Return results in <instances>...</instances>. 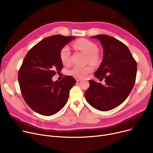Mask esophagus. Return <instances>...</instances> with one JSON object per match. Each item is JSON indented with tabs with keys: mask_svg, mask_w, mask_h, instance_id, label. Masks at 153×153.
I'll list each match as a JSON object with an SVG mask.
<instances>
[{
	"mask_svg": "<svg viewBox=\"0 0 153 153\" xmlns=\"http://www.w3.org/2000/svg\"><path fill=\"white\" fill-rule=\"evenodd\" d=\"M75 79H76V81H81V78H80V77H75Z\"/></svg>",
	"mask_w": 153,
	"mask_h": 153,
	"instance_id": "1",
	"label": "esophagus"
}]
</instances>
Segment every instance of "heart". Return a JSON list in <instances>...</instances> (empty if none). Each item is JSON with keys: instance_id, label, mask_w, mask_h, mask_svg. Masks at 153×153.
Masks as SVG:
<instances>
[{"instance_id": "b5f03b06", "label": "heart", "mask_w": 153, "mask_h": 153, "mask_svg": "<svg viewBox=\"0 0 153 153\" xmlns=\"http://www.w3.org/2000/svg\"><path fill=\"white\" fill-rule=\"evenodd\" d=\"M76 49L83 51L87 56L89 61L94 64H98L100 58L98 54L99 48L97 45L86 39H80L73 44ZM59 58L64 65H68L71 61V50L69 46H63L59 51ZM93 71L91 66H82L75 65L69 71V74L76 77H84Z\"/></svg>"}]
</instances>
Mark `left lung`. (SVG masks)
I'll return each instance as SVG.
<instances>
[{
	"instance_id": "8db88e82",
	"label": "left lung",
	"mask_w": 153,
	"mask_h": 153,
	"mask_svg": "<svg viewBox=\"0 0 153 153\" xmlns=\"http://www.w3.org/2000/svg\"><path fill=\"white\" fill-rule=\"evenodd\" d=\"M101 42L103 58L94 76L102 85L90 80L85 97L90 105L100 111H108L122 104L135 83L137 64L128 48L118 39L107 35L92 36Z\"/></svg>"
}]
</instances>
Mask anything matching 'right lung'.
Masks as SVG:
<instances>
[{
	"label": "right lung",
	"mask_w": 153,
	"mask_h": 153,
	"mask_svg": "<svg viewBox=\"0 0 153 153\" xmlns=\"http://www.w3.org/2000/svg\"><path fill=\"white\" fill-rule=\"evenodd\" d=\"M74 37L56 35L38 42L26 54L19 71L20 91L27 105L36 113L53 115L68 102L74 78L65 76L53 82L52 77L63 68L59 51Z\"/></svg>",
	"instance_id": "add662e5"
}]
</instances>
